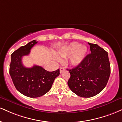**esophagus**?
<instances>
[{"label":"esophagus","instance_id":"esophagus-1","mask_svg":"<svg viewBox=\"0 0 122 122\" xmlns=\"http://www.w3.org/2000/svg\"><path fill=\"white\" fill-rule=\"evenodd\" d=\"M64 70H65V68H64V67H62V66L60 67V73H62L63 71H64Z\"/></svg>","mask_w":122,"mask_h":122}]
</instances>
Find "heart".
<instances>
[{
	"label": "heart",
	"mask_w": 122,
	"mask_h": 122,
	"mask_svg": "<svg viewBox=\"0 0 122 122\" xmlns=\"http://www.w3.org/2000/svg\"><path fill=\"white\" fill-rule=\"evenodd\" d=\"M87 52V48L85 45H81L77 42H72L59 50L58 55L62 58L69 57L70 64L73 66H77L84 59Z\"/></svg>",
	"instance_id": "b5f03b06"
}]
</instances>
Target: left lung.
I'll use <instances>...</instances> for the list:
<instances>
[{
    "mask_svg": "<svg viewBox=\"0 0 122 122\" xmlns=\"http://www.w3.org/2000/svg\"><path fill=\"white\" fill-rule=\"evenodd\" d=\"M91 53L74 68L69 70L67 82L70 89L78 96L90 98L95 96L106 87L110 75L108 53L95 44L88 43Z\"/></svg>",
    "mask_w": 122,
    "mask_h": 122,
    "instance_id": "1",
    "label": "left lung"
}]
</instances>
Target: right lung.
Here are the masks:
<instances>
[{"mask_svg": "<svg viewBox=\"0 0 122 122\" xmlns=\"http://www.w3.org/2000/svg\"><path fill=\"white\" fill-rule=\"evenodd\" d=\"M37 42L34 40L15 51L11 55L10 65V74L16 89L30 98L39 97L48 93L60 74L59 69L48 71L40 66L28 68L23 65V57L28 55L31 48Z\"/></svg>", "mask_w": 122, "mask_h": 122, "instance_id": "obj_1", "label": "right lung"}]
</instances>
